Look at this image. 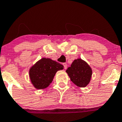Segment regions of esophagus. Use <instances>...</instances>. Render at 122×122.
Returning a JSON list of instances; mask_svg holds the SVG:
<instances>
[{
  "label": "esophagus",
  "mask_w": 122,
  "mask_h": 122,
  "mask_svg": "<svg viewBox=\"0 0 122 122\" xmlns=\"http://www.w3.org/2000/svg\"><path fill=\"white\" fill-rule=\"evenodd\" d=\"M63 66H64V69H67V63H63Z\"/></svg>",
  "instance_id": "1"
}]
</instances>
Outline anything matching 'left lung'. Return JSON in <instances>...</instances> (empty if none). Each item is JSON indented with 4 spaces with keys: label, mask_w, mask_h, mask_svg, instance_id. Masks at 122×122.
<instances>
[{
    "label": "left lung",
    "mask_w": 122,
    "mask_h": 122,
    "mask_svg": "<svg viewBox=\"0 0 122 122\" xmlns=\"http://www.w3.org/2000/svg\"><path fill=\"white\" fill-rule=\"evenodd\" d=\"M66 71L71 81L80 87H85L88 85L92 75L91 67L81 59L75 60Z\"/></svg>",
    "instance_id": "obj_1"
}]
</instances>
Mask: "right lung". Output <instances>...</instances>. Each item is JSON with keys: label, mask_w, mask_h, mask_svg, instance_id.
<instances>
[{"label": "right lung", "mask_w": 122, "mask_h": 122, "mask_svg": "<svg viewBox=\"0 0 122 122\" xmlns=\"http://www.w3.org/2000/svg\"><path fill=\"white\" fill-rule=\"evenodd\" d=\"M63 69V66L49 58H42L37 61L29 70L31 82L37 89H43L52 82L58 70Z\"/></svg>", "instance_id": "add662e5"}]
</instances>
